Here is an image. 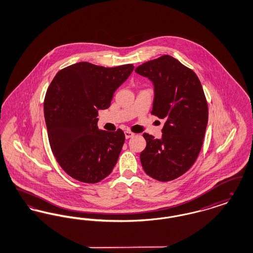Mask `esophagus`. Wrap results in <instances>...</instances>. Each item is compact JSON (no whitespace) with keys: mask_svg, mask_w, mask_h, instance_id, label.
<instances>
[{"mask_svg":"<svg viewBox=\"0 0 253 253\" xmlns=\"http://www.w3.org/2000/svg\"><path fill=\"white\" fill-rule=\"evenodd\" d=\"M124 133H125V137H126V138H130V137H132V136L134 135V133L131 132V131H125Z\"/></svg>","mask_w":253,"mask_h":253,"instance_id":"34e87169","label":"esophagus"}]
</instances>
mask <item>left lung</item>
<instances>
[{"instance_id": "left-lung-1", "label": "left lung", "mask_w": 253, "mask_h": 253, "mask_svg": "<svg viewBox=\"0 0 253 253\" xmlns=\"http://www.w3.org/2000/svg\"><path fill=\"white\" fill-rule=\"evenodd\" d=\"M135 72L153 82L152 114L165 121L160 139L143 133L141 165L154 179L173 180L193 166L203 145L209 109L202 85L192 69L169 55L145 62Z\"/></svg>"}]
</instances>
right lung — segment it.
Segmentation results:
<instances>
[{
	"mask_svg": "<svg viewBox=\"0 0 253 253\" xmlns=\"http://www.w3.org/2000/svg\"><path fill=\"white\" fill-rule=\"evenodd\" d=\"M132 64L103 67L78 62L57 73L43 110L51 150L76 180L97 183L112 172L125 141L121 129L98 130V110L110 107L115 91L131 75Z\"/></svg>",
	"mask_w": 253,
	"mask_h": 253,
	"instance_id": "right-lung-1",
	"label": "right lung"
}]
</instances>
